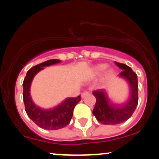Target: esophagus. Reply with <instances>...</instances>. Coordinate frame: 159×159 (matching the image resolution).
Segmentation results:
<instances>
[{"label":"esophagus","instance_id":"1","mask_svg":"<svg viewBox=\"0 0 159 159\" xmlns=\"http://www.w3.org/2000/svg\"><path fill=\"white\" fill-rule=\"evenodd\" d=\"M89 94V92H87V91H85V92H83L81 93V98H84L86 96H87V95H88Z\"/></svg>","mask_w":159,"mask_h":159}]
</instances>
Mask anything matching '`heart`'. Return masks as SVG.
Listing matches in <instances>:
<instances>
[{"label": "heart", "mask_w": 159, "mask_h": 159, "mask_svg": "<svg viewBox=\"0 0 159 159\" xmlns=\"http://www.w3.org/2000/svg\"><path fill=\"white\" fill-rule=\"evenodd\" d=\"M105 69H106V66H105V65H104V64L98 65V66H97L96 67V68H95L94 72L96 74L98 75V74L102 73V72Z\"/></svg>", "instance_id": "heart-1"}]
</instances>
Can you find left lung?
I'll return each mask as SVG.
<instances>
[{"instance_id":"8db88e82","label":"left lung","mask_w":159,"mask_h":159,"mask_svg":"<svg viewBox=\"0 0 159 159\" xmlns=\"http://www.w3.org/2000/svg\"><path fill=\"white\" fill-rule=\"evenodd\" d=\"M122 69L120 77L128 82L130 95L128 100L122 105L112 103L105 90H98L93 93L96 102L93 114L96 120L105 125H116L126 121L132 116L138 102V84L136 73L127 65L115 62Z\"/></svg>"}]
</instances>
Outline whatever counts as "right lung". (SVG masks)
Instances as JSON below:
<instances>
[{"label": "right lung", "instance_id": "add662e5", "mask_svg": "<svg viewBox=\"0 0 159 159\" xmlns=\"http://www.w3.org/2000/svg\"><path fill=\"white\" fill-rule=\"evenodd\" d=\"M60 60L53 59L42 63L27 71L23 81V100L27 116L38 126L46 130H57L70 123L75 107L81 101V96L68 98L57 106L51 109L42 108L33 102L30 96V86L34 76L44 67L61 63Z\"/></svg>", "mask_w": 159, "mask_h": 159}]
</instances>
